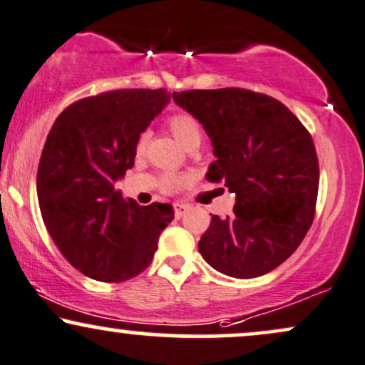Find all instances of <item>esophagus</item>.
<instances>
[{
    "mask_svg": "<svg viewBox=\"0 0 365 365\" xmlns=\"http://www.w3.org/2000/svg\"><path fill=\"white\" fill-rule=\"evenodd\" d=\"M173 209H175V216L177 217H182L183 214L188 210V205L187 204H182V202H177V204H173Z\"/></svg>",
    "mask_w": 365,
    "mask_h": 365,
    "instance_id": "1",
    "label": "esophagus"
}]
</instances>
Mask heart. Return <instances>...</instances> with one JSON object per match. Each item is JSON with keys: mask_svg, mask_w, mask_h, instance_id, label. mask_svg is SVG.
I'll list each match as a JSON object with an SVG mask.
<instances>
[{"mask_svg": "<svg viewBox=\"0 0 365 365\" xmlns=\"http://www.w3.org/2000/svg\"><path fill=\"white\" fill-rule=\"evenodd\" d=\"M168 129L170 133L173 134V138L178 140L185 149L197 148L200 144L202 139V129L200 124L197 122V118L190 113H175L173 117H170L168 120ZM148 143V134H140L138 139V144H135V151L143 153L144 148H146ZM185 178L180 177V175H165L163 180H161V188L165 192H175L178 190L180 187L183 185Z\"/></svg>", "mask_w": 365, "mask_h": 365, "instance_id": "obj_1", "label": "heart"}]
</instances>
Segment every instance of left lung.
Segmentation results:
<instances>
[{
	"mask_svg": "<svg viewBox=\"0 0 365 365\" xmlns=\"http://www.w3.org/2000/svg\"><path fill=\"white\" fill-rule=\"evenodd\" d=\"M173 100L212 143L216 161L205 178L236 194L231 216H212L200 255L230 277L269 274L313 222L319 166L311 134L279 100L243 88L188 90Z\"/></svg>",
	"mask_w": 365,
	"mask_h": 365,
	"instance_id": "obj_1",
	"label": "left lung"
}]
</instances>
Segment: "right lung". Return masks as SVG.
<instances>
[{"mask_svg":"<svg viewBox=\"0 0 365 365\" xmlns=\"http://www.w3.org/2000/svg\"><path fill=\"white\" fill-rule=\"evenodd\" d=\"M170 102L160 90H113L78 100L56 118L37 170L43 225L74 269L100 282L146 270L170 204L124 199L117 180L134 166L140 133Z\"/></svg>","mask_w":365,"mask_h":365,"instance_id":"1","label":"right lung"}]
</instances>
